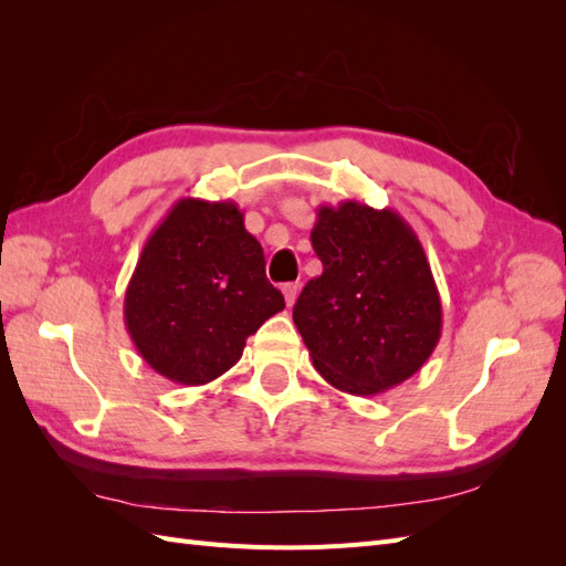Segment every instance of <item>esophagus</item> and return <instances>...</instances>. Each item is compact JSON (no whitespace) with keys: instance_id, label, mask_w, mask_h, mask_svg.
Returning <instances> with one entry per match:
<instances>
[{"instance_id":"obj_1","label":"esophagus","mask_w":566,"mask_h":566,"mask_svg":"<svg viewBox=\"0 0 566 566\" xmlns=\"http://www.w3.org/2000/svg\"><path fill=\"white\" fill-rule=\"evenodd\" d=\"M297 293H300V285H297V283H285V285H283V297H285V304H287V306L295 304Z\"/></svg>"}]
</instances>
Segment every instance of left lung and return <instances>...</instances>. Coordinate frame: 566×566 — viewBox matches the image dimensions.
<instances>
[{
    "label": "left lung",
    "instance_id": "8db88e82",
    "mask_svg": "<svg viewBox=\"0 0 566 566\" xmlns=\"http://www.w3.org/2000/svg\"><path fill=\"white\" fill-rule=\"evenodd\" d=\"M312 245L323 273L293 321L314 368L335 389L373 397L401 385L441 337V300L416 231L394 210L321 205Z\"/></svg>",
    "mask_w": 566,
    "mask_h": 566
}]
</instances>
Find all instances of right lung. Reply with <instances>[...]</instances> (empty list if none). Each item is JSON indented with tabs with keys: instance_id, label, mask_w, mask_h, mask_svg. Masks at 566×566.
<instances>
[{
	"instance_id": "add662e5",
	"label": "right lung",
	"mask_w": 566,
	"mask_h": 566,
	"mask_svg": "<svg viewBox=\"0 0 566 566\" xmlns=\"http://www.w3.org/2000/svg\"><path fill=\"white\" fill-rule=\"evenodd\" d=\"M264 264L235 202L177 200L148 235L125 293L136 352L172 382L217 380L243 356L245 339L285 310Z\"/></svg>"
}]
</instances>
